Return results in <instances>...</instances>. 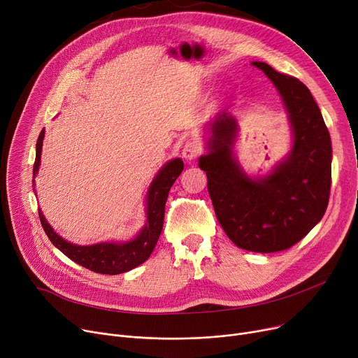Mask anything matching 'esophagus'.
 Wrapping results in <instances>:
<instances>
[{"label": "esophagus", "mask_w": 358, "mask_h": 358, "mask_svg": "<svg viewBox=\"0 0 358 358\" xmlns=\"http://www.w3.org/2000/svg\"><path fill=\"white\" fill-rule=\"evenodd\" d=\"M201 153H202V147L198 141H187L185 143L182 149V157L186 162H194L201 156Z\"/></svg>", "instance_id": "esophagus-1"}]
</instances>
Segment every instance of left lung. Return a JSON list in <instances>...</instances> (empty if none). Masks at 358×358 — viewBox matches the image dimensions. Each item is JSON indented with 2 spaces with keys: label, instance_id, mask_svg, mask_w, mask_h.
Wrapping results in <instances>:
<instances>
[{
  "label": "left lung",
  "instance_id": "1",
  "mask_svg": "<svg viewBox=\"0 0 358 358\" xmlns=\"http://www.w3.org/2000/svg\"><path fill=\"white\" fill-rule=\"evenodd\" d=\"M283 96L292 124L293 149L266 179L245 178L231 157L237 124L225 111L211 125L209 153L199 159L208 192L228 238L255 253L295 245L324 217L331 191V138L309 90L295 76L253 62Z\"/></svg>",
  "mask_w": 358,
  "mask_h": 358
}]
</instances>
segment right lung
<instances>
[{
	"label": "right lung",
	"mask_w": 358,
	"mask_h": 358,
	"mask_svg": "<svg viewBox=\"0 0 358 358\" xmlns=\"http://www.w3.org/2000/svg\"><path fill=\"white\" fill-rule=\"evenodd\" d=\"M45 131L41 130L37 144H36V160L33 167V178L37 173L40 164L41 145H43ZM183 171V162L175 159L163 166L156 179L153 180L149 195H147V222L141 233L129 243H103L95 245H75L63 238H60L52 227L45 220L43 214L38 209V217L41 227L48 234L49 240L62 251L63 255L69 257L72 262L80 264L82 267L90 268L95 273L102 275H120V273L129 271L150 257L153 248L159 240V236L163 228L164 220V205L169 196V191L175 180Z\"/></svg>",
	"instance_id": "add662e5"
}]
</instances>
